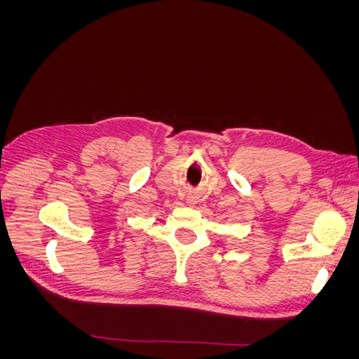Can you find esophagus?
Returning <instances> with one entry per match:
<instances>
[{"label": "esophagus", "mask_w": 359, "mask_h": 359, "mask_svg": "<svg viewBox=\"0 0 359 359\" xmlns=\"http://www.w3.org/2000/svg\"><path fill=\"white\" fill-rule=\"evenodd\" d=\"M196 198H194V196H187V199H186V202L189 203V206H194V203H196Z\"/></svg>", "instance_id": "34e87169"}]
</instances>
